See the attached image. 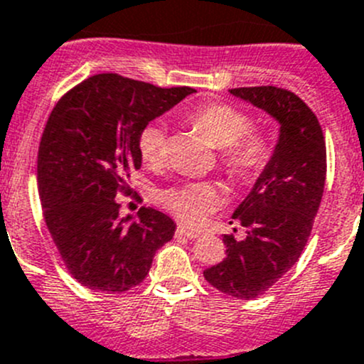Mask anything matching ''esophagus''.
I'll return each instance as SVG.
<instances>
[{"label": "esophagus", "mask_w": 364, "mask_h": 364, "mask_svg": "<svg viewBox=\"0 0 364 364\" xmlns=\"http://www.w3.org/2000/svg\"><path fill=\"white\" fill-rule=\"evenodd\" d=\"M176 236L186 237V240H196V237H199V232H197V230L188 229V227L185 225H179L178 229H176Z\"/></svg>", "instance_id": "34e87169"}]
</instances>
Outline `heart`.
I'll return each instance as SVG.
<instances>
[{
    "mask_svg": "<svg viewBox=\"0 0 364 364\" xmlns=\"http://www.w3.org/2000/svg\"><path fill=\"white\" fill-rule=\"evenodd\" d=\"M185 119L209 144L220 149L218 164L230 179L250 181L271 159L267 135L252 128V117L236 105L209 102L186 112ZM137 149L142 161L153 167L167 160V130L160 119H151L139 128ZM160 200L183 222L197 225L218 209L222 192L213 183L190 181L164 190Z\"/></svg>",
    "mask_w": 364,
    "mask_h": 364,
    "instance_id": "obj_1",
    "label": "heart"
}]
</instances>
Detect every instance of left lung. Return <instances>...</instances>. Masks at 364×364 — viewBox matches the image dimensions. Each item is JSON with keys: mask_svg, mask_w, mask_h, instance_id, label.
I'll use <instances>...</instances> for the list:
<instances>
[{"mask_svg": "<svg viewBox=\"0 0 364 364\" xmlns=\"http://www.w3.org/2000/svg\"><path fill=\"white\" fill-rule=\"evenodd\" d=\"M234 97L280 123L269 164L237 209L245 236H223L225 259L204 271L209 285L237 299L269 291L299 259L310 237L326 183V141L314 111L277 86L234 87Z\"/></svg>", "mask_w": 364, "mask_h": 364, "instance_id": "1", "label": "left lung"}]
</instances>
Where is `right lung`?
Here are the masks:
<instances>
[{"label": "right lung", "instance_id": "right-lung-1", "mask_svg": "<svg viewBox=\"0 0 364 364\" xmlns=\"http://www.w3.org/2000/svg\"><path fill=\"white\" fill-rule=\"evenodd\" d=\"M193 87H156L119 73H98L68 90L49 114L38 146L36 183L43 220L73 278L119 294L142 284L176 223L153 208L119 216L117 193L142 159L137 132Z\"/></svg>", "mask_w": 364, "mask_h": 364}]
</instances>
